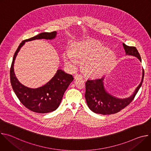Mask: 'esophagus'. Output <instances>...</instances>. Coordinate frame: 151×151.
I'll use <instances>...</instances> for the list:
<instances>
[{"label":"esophagus","instance_id":"esophagus-1","mask_svg":"<svg viewBox=\"0 0 151 151\" xmlns=\"http://www.w3.org/2000/svg\"><path fill=\"white\" fill-rule=\"evenodd\" d=\"M75 78H83V76L81 74H76L75 76Z\"/></svg>","mask_w":151,"mask_h":151}]
</instances>
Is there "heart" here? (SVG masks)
<instances>
[{
	"label": "heart",
	"instance_id": "heart-1",
	"mask_svg": "<svg viewBox=\"0 0 151 151\" xmlns=\"http://www.w3.org/2000/svg\"><path fill=\"white\" fill-rule=\"evenodd\" d=\"M63 60L72 68H75L79 60H83L82 67L90 76H99L108 70L115 60V54L109 49L104 48L100 43L85 40L73 43L70 50L63 54Z\"/></svg>",
	"mask_w": 151,
	"mask_h": 151
}]
</instances>
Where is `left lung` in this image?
Instances as JSON below:
<instances>
[{
	"mask_svg": "<svg viewBox=\"0 0 151 151\" xmlns=\"http://www.w3.org/2000/svg\"><path fill=\"white\" fill-rule=\"evenodd\" d=\"M123 47L127 55L136 57L142 61L140 55L135 47L128 46L124 43ZM144 70L142 81L133 94L125 99H118L107 93L103 85L104 77L87 80L85 83V97L88 107L94 113L102 115H111L121 111L134 99L142 86Z\"/></svg>",
	"mask_w": 151,
	"mask_h": 151,
	"instance_id": "left-lung-1",
	"label": "left lung"
}]
</instances>
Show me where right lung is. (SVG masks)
I'll use <instances>...</instances> for the list:
<instances>
[{"label":"right lung","instance_id":"right-lung-1","mask_svg":"<svg viewBox=\"0 0 151 151\" xmlns=\"http://www.w3.org/2000/svg\"><path fill=\"white\" fill-rule=\"evenodd\" d=\"M56 32L41 33L30 39L23 40L16 50L10 69V79L12 89L17 97L29 110L40 114H46L56 110L59 106L64 92L73 80L72 75L58 69L54 76L45 85L37 88H30L21 84L16 78L14 71V64L20 48L26 42L36 39H52Z\"/></svg>","mask_w":151,"mask_h":151}]
</instances>
